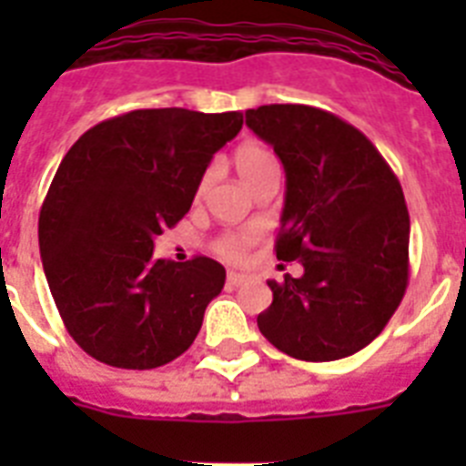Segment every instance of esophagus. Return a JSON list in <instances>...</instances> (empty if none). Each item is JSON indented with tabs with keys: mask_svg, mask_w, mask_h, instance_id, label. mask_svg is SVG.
<instances>
[{
	"mask_svg": "<svg viewBox=\"0 0 466 466\" xmlns=\"http://www.w3.org/2000/svg\"><path fill=\"white\" fill-rule=\"evenodd\" d=\"M244 280H247L244 273H237V270H229V273H227V288H239Z\"/></svg>",
	"mask_w": 466,
	"mask_h": 466,
	"instance_id": "1",
	"label": "esophagus"
}]
</instances>
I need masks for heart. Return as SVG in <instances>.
Listing matches in <instances>:
<instances>
[{"label": "heart", "instance_id": "obj_1", "mask_svg": "<svg viewBox=\"0 0 466 466\" xmlns=\"http://www.w3.org/2000/svg\"><path fill=\"white\" fill-rule=\"evenodd\" d=\"M276 161L273 157L261 147V145H241L234 155V167L239 171L241 181L248 178L256 171H261L266 167H273ZM256 241V232H227L215 241V251L219 256H225L229 261H239L241 256L247 254L248 247Z\"/></svg>", "mask_w": 466, "mask_h": 466}]
</instances>
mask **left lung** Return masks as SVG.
Segmentation results:
<instances>
[{
  "label": "left lung",
  "instance_id": "left-lung-1",
  "mask_svg": "<svg viewBox=\"0 0 466 466\" xmlns=\"http://www.w3.org/2000/svg\"><path fill=\"white\" fill-rule=\"evenodd\" d=\"M247 126L285 168L278 261L305 273L268 280L273 305L258 329L283 353L340 360L375 340L409 283V210L375 145L314 106L248 108Z\"/></svg>",
  "mask_w": 466,
  "mask_h": 466
}]
</instances>
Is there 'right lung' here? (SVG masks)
Masks as SVG:
<instances>
[{
  "label": "right lung",
  "instance_id": "add662e5",
  "mask_svg": "<svg viewBox=\"0 0 466 466\" xmlns=\"http://www.w3.org/2000/svg\"><path fill=\"white\" fill-rule=\"evenodd\" d=\"M239 111L145 108L104 120L62 159L38 218L43 270L69 336L91 358L152 370L186 353L225 288L208 256L155 258V239L190 210Z\"/></svg>",
  "mask_w": 466,
  "mask_h": 466
}]
</instances>
